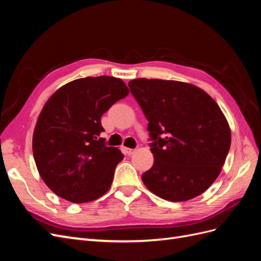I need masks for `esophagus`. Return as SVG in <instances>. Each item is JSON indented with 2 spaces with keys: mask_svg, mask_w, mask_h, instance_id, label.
Listing matches in <instances>:
<instances>
[{
  "mask_svg": "<svg viewBox=\"0 0 261 261\" xmlns=\"http://www.w3.org/2000/svg\"><path fill=\"white\" fill-rule=\"evenodd\" d=\"M124 152H125L126 154L130 155V154H133L134 152H135V149H130V148H124Z\"/></svg>",
  "mask_w": 261,
  "mask_h": 261,
  "instance_id": "esophagus-1",
  "label": "esophagus"
}]
</instances>
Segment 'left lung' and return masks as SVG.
I'll return each instance as SVG.
<instances>
[{"instance_id":"1","label":"left lung","mask_w":261,"mask_h":261,"mask_svg":"<svg viewBox=\"0 0 261 261\" xmlns=\"http://www.w3.org/2000/svg\"><path fill=\"white\" fill-rule=\"evenodd\" d=\"M130 92L148 120L154 162L141 178L170 201L199 196L219 176L231 146L225 117L207 92L191 84L138 78Z\"/></svg>"}]
</instances>
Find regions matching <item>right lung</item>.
Returning <instances> with one entry per match:
<instances>
[{
  "instance_id": "add662e5",
  "label": "right lung",
  "mask_w": 261,
  "mask_h": 261,
  "mask_svg": "<svg viewBox=\"0 0 261 261\" xmlns=\"http://www.w3.org/2000/svg\"><path fill=\"white\" fill-rule=\"evenodd\" d=\"M129 93L120 78L76 80L55 91L39 115L33 151L40 176L53 193L83 203L105 195L124 154L108 147L101 116Z\"/></svg>"
}]
</instances>
